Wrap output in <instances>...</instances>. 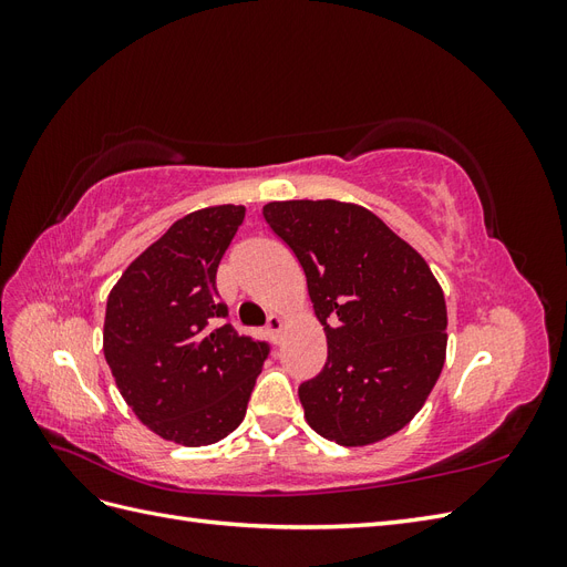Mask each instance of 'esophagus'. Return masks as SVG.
<instances>
[{
    "instance_id": "esophagus-1",
    "label": "esophagus",
    "mask_w": 567,
    "mask_h": 567,
    "mask_svg": "<svg viewBox=\"0 0 567 567\" xmlns=\"http://www.w3.org/2000/svg\"><path fill=\"white\" fill-rule=\"evenodd\" d=\"M284 326H286V319H284V317H279V315H271V317L267 319V333L271 336V340H274V342H279V340H281Z\"/></svg>"
}]
</instances>
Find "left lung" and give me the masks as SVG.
<instances>
[{
  "label": "left lung",
  "instance_id": "obj_1",
  "mask_svg": "<svg viewBox=\"0 0 567 567\" xmlns=\"http://www.w3.org/2000/svg\"><path fill=\"white\" fill-rule=\"evenodd\" d=\"M267 225L305 269L329 357L298 388L312 431L342 447L414 419L447 354V305L431 267L357 203L274 200Z\"/></svg>",
  "mask_w": 567,
  "mask_h": 567
}]
</instances>
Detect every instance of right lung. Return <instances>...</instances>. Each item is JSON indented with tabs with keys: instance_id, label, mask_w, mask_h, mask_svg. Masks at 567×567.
I'll return each mask as SVG.
<instances>
[{
	"instance_id": "right-lung-1",
	"label": "right lung",
	"mask_w": 567,
	"mask_h": 567,
	"mask_svg": "<svg viewBox=\"0 0 567 567\" xmlns=\"http://www.w3.org/2000/svg\"><path fill=\"white\" fill-rule=\"evenodd\" d=\"M244 205L177 219L123 271L106 302L104 357L127 406L163 440L203 447L241 425L267 342L238 336L215 300Z\"/></svg>"
}]
</instances>
